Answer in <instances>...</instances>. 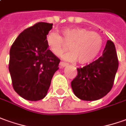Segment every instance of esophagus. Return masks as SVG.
Segmentation results:
<instances>
[{
  "mask_svg": "<svg viewBox=\"0 0 126 126\" xmlns=\"http://www.w3.org/2000/svg\"><path fill=\"white\" fill-rule=\"evenodd\" d=\"M68 64L67 63H65V62H61L60 63V66H61V67H65V66H68Z\"/></svg>",
  "mask_w": 126,
  "mask_h": 126,
  "instance_id": "34e87169",
  "label": "esophagus"
}]
</instances>
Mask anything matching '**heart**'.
Here are the masks:
<instances>
[{
	"label": "heart",
	"instance_id": "1",
	"mask_svg": "<svg viewBox=\"0 0 126 126\" xmlns=\"http://www.w3.org/2000/svg\"><path fill=\"white\" fill-rule=\"evenodd\" d=\"M62 37L55 32L48 33L46 37L49 50L55 55L62 54L69 45L71 51L62 58L69 62L76 61L81 64L91 63L97 57L103 45V40L97 32H88L80 27H69L62 30Z\"/></svg>",
	"mask_w": 126,
	"mask_h": 126
}]
</instances>
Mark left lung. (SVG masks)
Listing matches in <instances>:
<instances>
[{"label":"left lung","instance_id":"8db88e82","mask_svg":"<svg viewBox=\"0 0 126 126\" xmlns=\"http://www.w3.org/2000/svg\"><path fill=\"white\" fill-rule=\"evenodd\" d=\"M119 66L114 43L108 40L102 55L83 68L71 81L75 96L84 101H95L110 91Z\"/></svg>","mask_w":126,"mask_h":126}]
</instances>
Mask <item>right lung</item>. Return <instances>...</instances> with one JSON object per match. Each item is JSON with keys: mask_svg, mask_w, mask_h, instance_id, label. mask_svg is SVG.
<instances>
[{"mask_svg": "<svg viewBox=\"0 0 126 126\" xmlns=\"http://www.w3.org/2000/svg\"><path fill=\"white\" fill-rule=\"evenodd\" d=\"M53 24L38 22L22 32L9 51V71L14 91L29 101L45 97L60 60L48 48Z\"/></svg>", "mask_w": 126, "mask_h": 126, "instance_id": "right-lung-1", "label": "right lung"}]
</instances>
